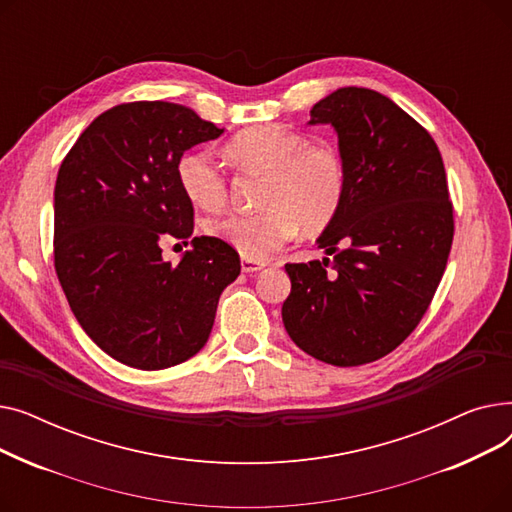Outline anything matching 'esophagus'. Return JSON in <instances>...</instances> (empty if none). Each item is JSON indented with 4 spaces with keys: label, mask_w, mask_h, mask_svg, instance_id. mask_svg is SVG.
Wrapping results in <instances>:
<instances>
[{
    "label": "esophagus",
    "mask_w": 512,
    "mask_h": 512,
    "mask_svg": "<svg viewBox=\"0 0 512 512\" xmlns=\"http://www.w3.org/2000/svg\"><path fill=\"white\" fill-rule=\"evenodd\" d=\"M240 267L242 272L245 274H253V272H259L265 267V261H259V259H249V257H242L240 259Z\"/></svg>",
    "instance_id": "esophagus-1"
}]
</instances>
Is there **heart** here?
Here are the masks:
<instances>
[{
	"label": "heart",
	"instance_id": "b5f03b06",
	"mask_svg": "<svg viewBox=\"0 0 512 512\" xmlns=\"http://www.w3.org/2000/svg\"><path fill=\"white\" fill-rule=\"evenodd\" d=\"M234 164L265 176L259 213H230L207 222V232L242 257L265 259L294 236L321 230L336 215L346 191V166L330 143H309L301 132L278 124L240 130L226 143ZM182 193L201 209H220L226 203V178L205 151H186L176 166Z\"/></svg>",
	"mask_w": 512,
	"mask_h": 512
}]
</instances>
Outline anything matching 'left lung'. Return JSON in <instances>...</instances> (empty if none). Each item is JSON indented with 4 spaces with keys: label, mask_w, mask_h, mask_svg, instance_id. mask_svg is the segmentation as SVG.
<instances>
[{
    "label": "left lung",
    "mask_w": 512,
    "mask_h": 512,
    "mask_svg": "<svg viewBox=\"0 0 512 512\" xmlns=\"http://www.w3.org/2000/svg\"><path fill=\"white\" fill-rule=\"evenodd\" d=\"M346 166L344 199L319 249L286 263L282 321L299 348L336 367L392 353L425 315L446 270L454 220L438 145L386 95L344 87L311 110Z\"/></svg>",
    "instance_id": "obj_1"
}]
</instances>
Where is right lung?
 <instances>
[{
  "instance_id": "right-lung-1",
  "label": "right lung",
  "mask_w": 512,
  "mask_h": 512,
  "mask_svg": "<svg viewBox=\"0 0 512 512\" xmlns=\"http://www.w3.org/2000/svg\"><path fill=\"white\" fill-rule=\"evenodd\" d=\"M224 128L191 107L134 101L97 116L64 157L53 191V261L80 328L112 359L174 367L205 346L238 253L195 236L174 265L161 242L193 234L178 159Z\"/></svg>"
}]
</instances>
